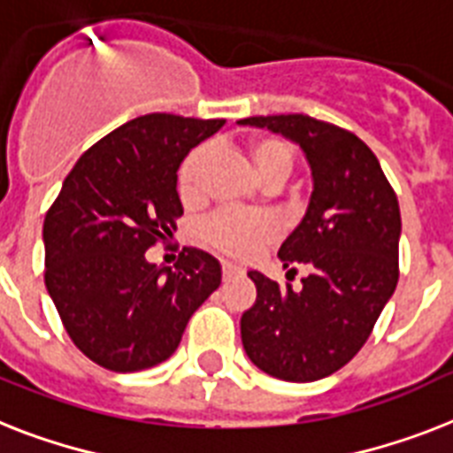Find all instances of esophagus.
<instances>
[{"label": "esophagus", "instance_id": "34e87169", "mask_svg": "<svg viewBox=\"0 0 453 453\" xmlns=\"http://www.w3.org/2000/svg\"><path fill=\"white\" fill-rule=\"evenodd\" d=\"M233 274H242V267L233 263H223V277H233Z\"/></svg>", "mask_w": 453, "mask_h": 453}]
</instances>
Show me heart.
I'll return each mask as SVG.
<instances>
[{
    "label": "heart",
    "instance_id": "obj_1",
    "mask_svg": "<svg viewBox=\"0 0 453 453\" xmlns=\"http://www.w3.org/2000/svg\"><path fill=\"white\" fill-rule=\"evenodd\" d=\"M246 153L251 157L253 169L258 172L260 181L270 188H277L288 179L293 172V153L281 139L277 137H256L249 142ZM211 167V146L200 143L183 157L176 188L186 204H197L207 190V174ZM274 234V227L263 216L249 214H220L209 216L200 227V239L209 249L219 253L233 256V258H246L260 246L267 244Z\"/></svg>",
    "mask_w": 453,
    "mask_h": 453
}]
</instances>
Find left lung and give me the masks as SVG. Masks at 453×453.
Segmentation results:
<instances>
[{
  "label": "left lung",
  "instance_id": "left-lung-1",
  "mask_svg": "<svg viewBox=\"0 0 453 453\" xmlns=\"http://www.w3.org/2000/svg\"><path fill=\"white\" fill-rule=\"evenodd\" d=\"M239 123L296 142L314 179L307 214L279 249L288 274L303 263L310 277L293 290L249 272L258 296L242 314V344L277 380H323L358 354L398 284V197L354 132L303 113Z\"/></svg>",
  "mask_w": 453,
  "mask_h": 453
}]
</instances>
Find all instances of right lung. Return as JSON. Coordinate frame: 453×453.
<instances>
[{
	"label": "right lung",
	"instance_id": "right-lung-1",
	"mask_svg": "<svg viewBox=\"0 0 453 453\" xmlns=\"http://www.w3.org/2000/svg\"><path fill=\"white\" fill-rule=\"evenodd\" d=\"M226 120L146 113L79 157L43 220L46 288L76 347L111 372L174 354L195 310L220 286L214 256L186 246L174 267L146 251L183 214L176 172Z\"/></svg>",
	"mask_w": 453,
	"mask_h": 453
}]
</instances>
